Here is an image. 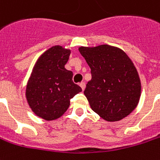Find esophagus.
I'll return each mask as SVG.
<instances>
[{"label":"esophagus","instance_id":"1","mask_svg":"<svg viewBox=\"0 0 160 160\" xmlns=\"http://www.w3.org/2000/svg\"><path fill=\"white\" fill-rule=\"evenodd\" d=\"M80 87L81 88V89H82V90H84L85 87H86V84H85V82H80Z\"/></svg>","mask_w":160,"mask_h":160}]
</instances>
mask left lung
<instances>
[{
  "label": "left lung",
  "instance_id": "obj_1",
  "mask_svg": "<svg viewBox=\"0 0 160 160\" xmlns=\"http://www.w3.org/2000/svg\"><path fill=\"white\" fill-rule=\"evenodd\" d=\"M91 69L84 94L91 108L108 122L129 116L138 106L141 82L133 62L122 50L102 44L79 48Z\"/></svg>",
  "mask_w": 160,
  "mask_h": 160
}]
</instances>
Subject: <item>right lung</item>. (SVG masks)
Returning <instances> with one entry per match:
<instances>
[{"label": "right lung", "mask_w": 160, "mask_h": 160, "mask_svg": "<svg viewBox=\"0 0 160 160\" xmlns=\"http://www.w3.org/2000/svg\"><path fill=\"white\" fill-rule=\"evenodd\" d=\"M71 51L55 45L38 58L26 86L31 110L46 121L56 120L70 106V99L82 91L72 81V72L65 68Z\"/></svg>", "instance_id": "add662e5"}]
</instances>
